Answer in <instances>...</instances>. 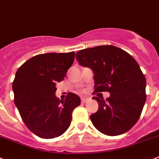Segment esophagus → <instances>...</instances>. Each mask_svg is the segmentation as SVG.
I'll return each mask as SVG.
<instances>
[{
  "instance_id": "1",
  "label": "esophagus",
  "mask_w": 159,
  "mask_h": 159,
  "mask_svg": "<svg viewBox=\"0 0 159 159\" xmlns=\"http://www.w3.org/2000/svg\"><path fill=\"white\" fill-rule=\"evenodd\" d=\"M89 100V98H86V97H82L81 98V103H86L87 101Z\"/></svg>"
}]
</instances>
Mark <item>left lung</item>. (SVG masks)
<instances>
[{"instance_id": "8db88e82", "label": "left lung", "mask_w": 159, "mask_h": 159, "mask_svg": "<svg viewBox=\"0 0 159 159\" xmlns=\"http://www.w3.org/2000/svg\"><path fill=\"white\" fill-rule=\"evenodd\" d=\"M76 59L93 70L95 92L110 93L106 100L93 97L99 104L98 111L90 115L95 128L107 136L129 131L140 118L146 101V78L137 62L113 45L81 50Z\"/></svg>"}]
</instances>
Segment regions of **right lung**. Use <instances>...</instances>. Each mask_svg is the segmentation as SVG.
Listing matches in <instances>:
<instances>
[{
    "label": "right lung",
    "instance_id": "right-lung-1",
    "mask_svg": "<svg viewBox=\"0 0 159 159\" xmlns=\"http://www.w3.org/2000/svg\"><path fill=\"white\" fill-rule=\"evenodd\" d=\"M75 54L37 55L16 74L12 83L15 104L28 129L43 139L63 134L70 125L73 111L81 104L75 93H68L65 100L56 96V83L63 80L75 61Z\"/></svg>",
    "mask_w": 159,
    "mask_h": 159
}]
</instances>
